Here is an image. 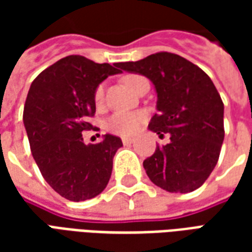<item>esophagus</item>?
<instances>
[{
  "label": "esophagus",
  "mask_w": 252,
  "mask_h": 252,
  "mask_svg": "<svg viewBox=\"0 0 252 252\" xmlns=\"http://www.w3.org/2000/svg\"><path fill=\"white\" fill-rule=\"evenodd\" d=\"M121 140H123V144H124V146H129V144L133 142V139H132V137H126V136L121 137Z\"/></svg>",
  "instance_id": "esophagus-1"
}]
</instances>
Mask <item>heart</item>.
<instances>
[{"instance_id": "1", "label": "heart", "mask_w": 252, "mask_h": 252, "mask_svg": "<svg viewBox=\"0 0 252 252\" xmlns=\"http://www.w3.org/2000/svg\"><path fill=\"white\" fill-rule=\"evenodd\" d=\"M143 77L140 75H126L124 77V83L133 92L136 90L137 83L140 82ZM104 86L99 85L98 88L94 92V102L97 106H101L104 102ZM146 120V113L140 112V110H135V112H116L112 116H109L106 121H105V128L112 133L116 135H131L140 128L143 123Z\"/></svg>"}]
</instances>
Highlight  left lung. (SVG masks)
<instances>
[{"instance_id":"8db88e82","label":"left lung","mask_w":252,"mask_h":252,"mask_svg":"<svg viewBox=\"0 0 252 252\" xmlns=\"http://www.w3.org/2000/svg\"><path fill=\"white\" fill-rule=\"evenodd\" d=\"M117 64L154 83L158 113L148 129L159 137L170 133V142L143 162L148 178L170 193L198 189L215 169L224 140V104L212 79L171 52Z\"/></svg>"}]
</instances>
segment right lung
<instances>
[{"label": "right lung", "instance_id": "add662e5", "mask_svg": "<svg viewBox=\"0 0 252 252\" xmlns=\"http://www.w3.org/2000/svg\"><path fill=\"white\" fill-rule=\"evenodd\" d=\"M116 67L70 55L31 85L23 115L31 153L47 184L67 200H90L109 182L121 139L106 133L97 144H85L82 132L93 128L89 117L95 113V89L120 74Z\"/></svg>", "mask_w": 252, "mask_h": 252}]
</instances>
